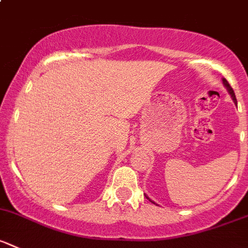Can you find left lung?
<instances>
[{"label": "left lung", "instance_id": "left-lung-1", "mask_svg": "<svg viewBox=\"0 0 248 248\" xmlns=\"http://www.w3.org/2000/svg\"><path fill=\"white\" fill-rule=\"evenodd\" d=\"M223 83H224V86H225V87H227V90L229 91L230 95H232V100H234V103H235V104H237V102H236V97H235V93H234V91H232V86L229 85V82H228V81L225 80V78H223ZM145 196H146V195H145ZM146 199H149L148 196H146ZM149 200H150V199H149ZM150 201H151V200H150ZM151 202H153V203H155V202H154V201H151Z\"/></svg>", "mask_w": 248, "mask_h": 248}]
</instances>
